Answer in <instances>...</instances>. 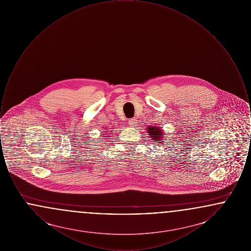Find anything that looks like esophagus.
I'll return each mask as SVG.
<instances>
[{"mask_svg": "<svg viewBox=\"0 0 251 251\" xmlns=\"http://www.w3.org/2000/svg\"><path fill=\"white\" fill-rule=\"evenodd\" d=\"M129 124L131 127H135L136 124H137V120L136 119H131L129 120Z\"/></svg>", "mask_w": 251, "mask_h": 251, "instance_id": "1", "label": "esophagus"}]
</instances>
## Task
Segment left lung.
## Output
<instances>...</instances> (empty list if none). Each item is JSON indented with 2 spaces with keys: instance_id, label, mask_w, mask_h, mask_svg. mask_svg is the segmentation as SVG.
<instances>
[{
  "instance_id": "8db88e82",
  "label": "left lung",
  "mask_w": 251,
  "mask_h": 251,
  "mask_svg": "<svg viewBox=\"0 0 251 251\" xmlns=\"http://www.w3.org/2000/svg\"><path fill=\"white\" fill-rule=\"evenodd\" d=\"M147 131L149 133V135L151 136V140L155 141L158 143V145H163L164 146V142H162V140L164 139V134L163 131L160 127H156V126H150L147 128Z\"/></svg>"
}]
</instances>
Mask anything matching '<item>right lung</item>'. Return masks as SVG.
I'll return each mask as SVG.
<instances>
[{
  "instance_id": "obj_1",
  "label": "right lung",
  "mask_w": 251,
  "mask_h": 251,
  "mask_svg": "<svg viewBox=\"0 0 251 251\" xmlns=\"http://www.w3.org/2000/svg\"><path fill=\"white\" fill-rule=\"evenodd\" d=\"M107 134H110V133H109V132H107Z\"/></svg>"
}]
</instances>
